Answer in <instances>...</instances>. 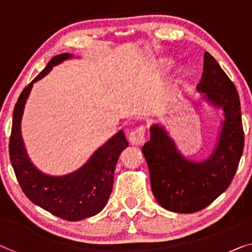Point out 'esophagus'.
<instances>
[{"label": "esophagus", "instance_id": "1", "mask_svg": "<svg viewBox=\"0 0 252 252\" xmlns=\"http://www.w3.org/2000/svg\"><path fill=\"white\" fill-rule=\"evenodd\" d=\"M145 131L146 127L144 126H140L136 127V129L131 131L130 136H129V140L132 145H142L145 144L146 138H145Z\"/></svg>", "mask_w": 252, "mask_h": 252}]
</instances>
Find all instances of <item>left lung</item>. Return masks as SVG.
Instances as JSON below:
<instances>
[{
    "mask_svg": "<svg viewBox=\"0 0 252 252\" xmlns=\"http://www.w3.org/2000/svg\"><path fill=\"white\" fill-rule=\"evenodd\" d=\"M197 89L224 112L222 131L212 155L202 162L187 159L158 125L150 127V140L142 146L154 196L163 208L175 213H196L220 196L234 178L245 146L238 90L208 52Z\"/></svg>",
    "mask_w": 252,
    "mask_h": 252,
    "instance_id": "8db88e82",
    "label": "left lung"
}]
</instances>
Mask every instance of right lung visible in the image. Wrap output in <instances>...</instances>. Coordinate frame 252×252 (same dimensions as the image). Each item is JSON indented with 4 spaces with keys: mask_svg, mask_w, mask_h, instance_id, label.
Segmentation results:
<instances>
[{
    "mask_svg": "<svg viewBox=\"0 0 252 252\" xmlns=\"http://www.w3.org/2000/svg\"><path fill=\"white\" fill-rule=\"evenodd\" d=\"M72 58L69 53L54 56L46 67L26 87L13 110L9 154L22 191L30 201L65 220H81L102 210L113 188L114 171L120 154L129 146L120 130L93 154L78 171L63 176L46 175L33 166L21 138V118L33 82L44 78L53 66Z\"/></svg>",
    "mask_w": 252,
    "mask_h": 252,
    "instance_id": "right-lung-1",
    "label": "right lung"
}]
</instances>
